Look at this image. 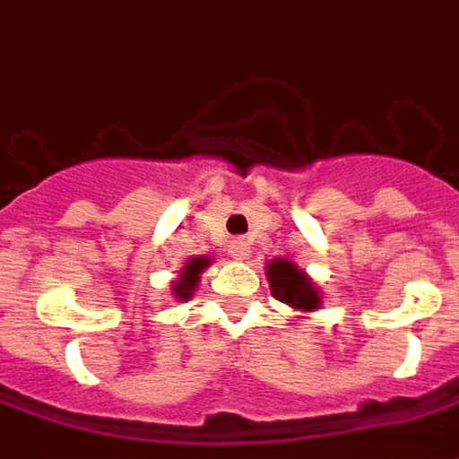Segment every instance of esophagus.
Instances as JSON below:
<instances>
[{
  "mask_svg": "<svg viewBox=\"0 0 459 459\" xmlns=\"http://www.w3.org/2000/svg\"><path fill=\"white\" fill-rule=\"evenodd\" d=\"M248 240L246 238H236V240H230L229 243V253H230V258H236V260H243L246 255H248Z\"/></svg>",
  "mask_w": 459,
  "mask_h": 459,
  "instance_id": "esophagus-1",
  "label": "esophagus"
}]
</instances>
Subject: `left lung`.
<instances>
[{
    "mask_svg": "<svg viewBox=\"0 0 459 459\" xmlns=\"http://www.w3.org/2000/svg\"><path fill=\"white\" fill-rule=\"evenodd\" d=\"M265 275H268L273 295H275L280 302L290 305L292 309L312 312V309H319V305H322V295H319L317 288L312 285V280L307 278V273L299 270L292 260H270Z\"/></svg>",
    "mask_w": 459,
    "mask_h": 459,
    "instance_id": "1",
    "label": "left lung"
}]
</instances>
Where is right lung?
<instances>
[{"label":"right lung","mask_w":459,"mask_h":459,"mask_svg":"<svg viewBox=\"0 0 459 459\" xmlns=\"http://www.w3.org/2000/svg\"><path fill=\"white\" fill-rule=\"evenodd\" d=\"M209 258H204V255H199V258H191L186 260V265H184V270H181L179 280L171 285V290H174V298L177 299H189L191 295H194V290H196V285H199V278L204 270L209 268Z\"/></svg>","instance_id":"add662e5"}]
</instances>
